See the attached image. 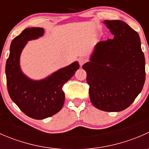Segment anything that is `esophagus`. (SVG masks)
I'll return each instance as SVG.
<instances>
[{"label": "esophagus", "mask_w": 149, "mask_h": 149, "mask_svg": "<svg viewBox=\"0 0 149 149\" xmlns=\"http://www.w3.org/2000/svg\"><path fill=\"white\" fill-rule=\"evenodd\" d=\"M87 61V59L86 58H84V57H81V58H80L79 59V63L80 64V65H83L85 63H86Z\"/></svg>", "instance_id": "34e87169"}]
</instances>
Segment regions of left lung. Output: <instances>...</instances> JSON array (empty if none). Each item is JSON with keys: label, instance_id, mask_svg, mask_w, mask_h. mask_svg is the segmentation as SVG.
I'll return each instance as SVG.
<instances>
[{"label": "left lung", "instance_id": "obj_1", "mask_svg": "<svg viewBox=\"0 0 149 149\" xmlns=\"http://www.w3.org/2000/svg\"><path fill=\"white\" fill-rule=\"evenodd\" d=\"M104 23L113 39L99 42L91 61L82 68L86 72L93 105L106 112H120L128 107L142 91L145 57L137 31L120 20Z\"/></svg>", "mask_w": 149, "mask_h": 149}]
</instances>
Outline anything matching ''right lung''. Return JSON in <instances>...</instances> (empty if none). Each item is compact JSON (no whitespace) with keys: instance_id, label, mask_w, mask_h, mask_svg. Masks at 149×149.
Returning <instances> with one entry per match:
<instances>
[{"instance_id":"right-lung-1","label":"right lung","mask_w":149,"mask_h":149,"mask_svg":"<svg viewBox=\"0 0 149 149\" xmlns=\"http://www.w3.org/2000/svg\"><path fill=\"white\" fill-rule=\"evenodd\" d=\"M43 33L40 27L25 29L12 40L6 65L10 97L25 115L36 120L49 118L62 109L65 100L63 86L79 68V63L74 62L40 81L25 76L19 67L21 52L28 40L38 38Z\"/></svg>"}]
</instances>
